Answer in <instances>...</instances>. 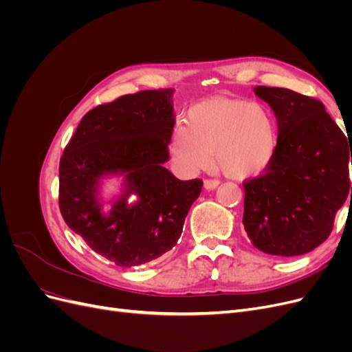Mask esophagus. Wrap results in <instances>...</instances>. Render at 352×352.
Masks as SVG:
<instances>
[{"instance_id": "esophagus-1", "label": "esophagus", "mask_w": 352, "mask_h": 352, "mask_svg": "<svg viewBox=\"0 0 352 352\" xmlns=\"http://www.w3.org/2000/svg\"><path fill=\"white\" fill-rule=\"evenodd\" d=\"M219 185H220L219 180H212V179H207V180H204V188H206L207 190L216 189Z\"/></svg>"}]
</instances>
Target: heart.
<instances>
[{"mask_svg":"<svg viewBox=\"0 0 352 352\" xmlns=\"http://www.w3.org/2000/svg\"><path fill=\"white\" fill-rule=\"evenodd\" d=\"M279 148V124L267 104L214 97L188 110V124L179 120L170 135L168 153L175 167L195 175L216 166L233 179L263 173Z\"/></svg>","mask_w":352,"mask_h":352,"instance_id":"heart-1","label":"heart"}]
</instances>
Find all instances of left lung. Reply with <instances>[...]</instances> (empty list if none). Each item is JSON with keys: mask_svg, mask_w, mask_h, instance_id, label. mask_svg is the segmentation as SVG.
<instances>
[{"mask_svg": "<svg viewBox=\"0 0 352 352\" xmlns=\"http://www.w3.org/2000/svg\"><path fill=\"white\" fill-rule=\"evenodd\" d=\"M254 94L276 114L279 148L264 173L243 184L242 223L257 250L302 255L327 239L349 188L352 198V145L320 101L285 88Z\"/></svg>", "mask_w": 352, "mask_h": 352, "instance_id": "left-lung-1", "label": "left lung"}]
</instances>
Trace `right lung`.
Instances as JSON below:
<instances>
[{"mask_svg": "<svg viewBox=\"0 0 352 352\" xmlns=\"http://www.w3.org/2000/svg\"><path fill=\"white\" fill-rule=\"evenodd\" d=\"M173 92L141 91L98 105L83 116L60 160L63 219L119 267L172 250L201 194L202 180H179L164 167L176 122ZM109 177H122V185L105 208L100 186Z\"/></svg>", "mask_w": 352, "mask_h": 352, "instance_id": "add662e5", "label": "right lung"}]
</instances>
